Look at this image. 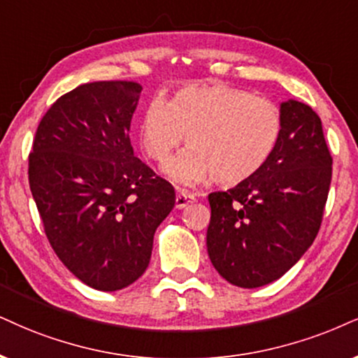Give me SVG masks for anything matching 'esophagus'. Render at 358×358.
<instances>
[{
    "label": "esophagus",
    "mask_w": 358,
    "mask_h": 358,
    "mask_svg": "<svg viewBox=\"0 0 358 358\" xmlns=\"http://www.w3.org/2000/svg\"><path fill=\"white\" fill-rule=\"evenodd\" d=\"M194 201H196V196H194V194L187 191H179L178 196H176V207H178V209H184V207L192 204Z\"/></svg>",
    "instance_id": "obj_1"
}]
</instances>
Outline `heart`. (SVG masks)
<instances>
[{
  "mask_svg": "<svg viewBox=\"0 0 358 358\" xmlns=\"http://www.w3.org/2000/svg\"><path fill=\"white\" fill-rule=\"evenodd\" d=\"M145 156L164 164L187 138L186 152L166 166L179 186L215 179L237 186L254 178L272 157L282 134L275 104L226 85L180 87L169 101L156 99L139 121Z\"/></svg>",
  "mask_w": 358,
  "mask_h": 358,
  "instance_id": "obj_1",
  "label": "heart"
}]
</instances>
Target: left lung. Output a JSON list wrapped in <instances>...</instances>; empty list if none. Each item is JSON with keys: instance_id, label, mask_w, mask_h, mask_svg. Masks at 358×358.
<instances>
[{"instance_id": "8db88e82", "label": "left lung", "mask_w": 358, "mask_h": 358, "mask_svg": "<svg viewBox=\"0 0 358 358\" xmlns=\"http://www.w3.org/2000/svg\"><path fill=\"white\" fill-rule=\"evenodd\" d=\"M280 114V141L264 169L209 194V259L242 289L271 284L301 260L320 229L332 180V156L314 109L289 99Z\"/></svg>"}]
</instances>
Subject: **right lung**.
<instances>
[{
    "instance_id": "add662e5",
    "label": "right lung",
    "mask_w": 358,
    "mask_h": 358,
    "mask_svg": "<svg viewBox=\"0 0 358 358\" xmlns=\"http://www.w3.org/2000/svg\"><path fill=\"white\" fill-rule=\"evenodd\" d=\"M138 83H87L61 96L39 122L29 187L61 262L96 290L114 292L145 272L154 232L174 187L134 156Z\"/></svg>"
}]
</instances>
